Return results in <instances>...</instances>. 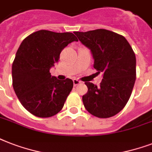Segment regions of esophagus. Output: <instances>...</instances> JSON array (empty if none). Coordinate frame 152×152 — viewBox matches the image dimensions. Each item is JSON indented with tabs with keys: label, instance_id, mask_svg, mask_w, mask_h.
I'll use <instances>...</instances> for the list:
<instances>
[{
	"label": "esophagus",
	"instance_id": "1",
	"mask_svg": "<svg viewBox=\"0 0 152 152\" xmlns=\"http://www.w3.org/2000/svg\"><path fill=\"white\" fill-rule=\"evenodd\" d=\"M80 83H81L80 81L78 80H76V79H75V80H73V84H74V86H75V87H76V86H77V85H79V84H80Z\"/></svg>",
	"mask_w": 152,
	"mask_h": 152
}]
</instances>
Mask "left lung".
<instances>
[{"label":"left lung","instance_id":"left-lung-1","mask_svg":"<svg viewBox=\"0 0 152 152\" xmlns=\"http://www.w3.org/2000/svg\"><path fill=\"white\" fill-rule=\"evenodd\" d=\"M90 49L94 68L103 73L100 86L85 82L88 92L83 95L86 110L99 118L118 113L127 104L136 81V56L125 37L106 29L74 32Z\"/></svg>","mask_w":152,"mask_h":152}]
</instances>
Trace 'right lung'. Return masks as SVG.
Returning <instances> with one entry per match:
<instances>
[{"mask_svg": "<svg viewBox=\"0 0 152 152\" xmlns=\"http://www.w3.org/2000/svg\"><path fill=\"white\" fill-rule=\"evenodd\" d=\"M78 41L72 33L40 30L25 38L12 67V86L20 103L39 118H50L61 110L73 88L71 79L51 76L62 50Z\"/></svg>", "mask_w": 152, "mask_h": 152, "instance_id": "obj_1", "label": "right lung"}]
</instances>
